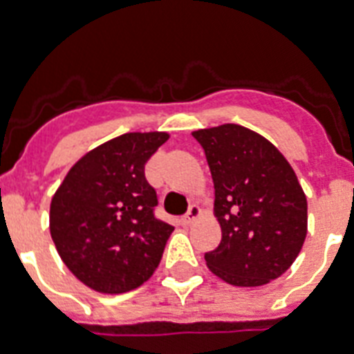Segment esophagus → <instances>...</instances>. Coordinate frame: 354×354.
Masks as SVG:
<instances>
[{
  "label": "esophagus",
  "mask_w": 354,
  "mask_h": 354,
  "mask_svg": "<svg viewBox=\"0 0 354 354\" xmlns=\"http://www.w3.org/2000/svg\"><path fill=\"white\" fill-rule=\"evenodd\" d=\"M200 215H202V209H200V205H196V204L189 205L187 213L183 215V224H187V226H191V224H193V222L196 221V218H198Z\"/></svg>",
  "instance_id": "esophagus-1"
}]
</instances>
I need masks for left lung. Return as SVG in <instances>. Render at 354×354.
Listing matches in <instances>:
<instances>
[{"instance_id":"1","label":"left lung","mask_w":354,"mask_h":354,"mask_svg":"<svg viewBox=\"0 0 354 354\" xmlns=\"http://www.w3.org/2000/svg\"><path fill=\"white\" fill-rule=\"evenodd\" d=\"M215 185V216L222 230L207 268L235 286L277 279L301 252L307 198L286 158L261 133L241 124L193 132Z\"/></svg>"}]
</instances>
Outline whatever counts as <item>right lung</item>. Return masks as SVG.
<instances>
[{
    "instance_id": "1",
    "label": "right lung",
    "mask_w": 354,
    "mask_h": 354,
    "mask_svg": "<svg viewBox=\"0 0 354 354\" xmlns=\"http://www.w3.org/2000/svg\"><path fill=\"white\" fill-rule=\"evenodd\" d=\"M167 132H128L90 150L57 189L51 239L64 264L91 290L122 294L154 274L174 227L154 216L145 163Z\"/></svg>"
}]
</instances>
